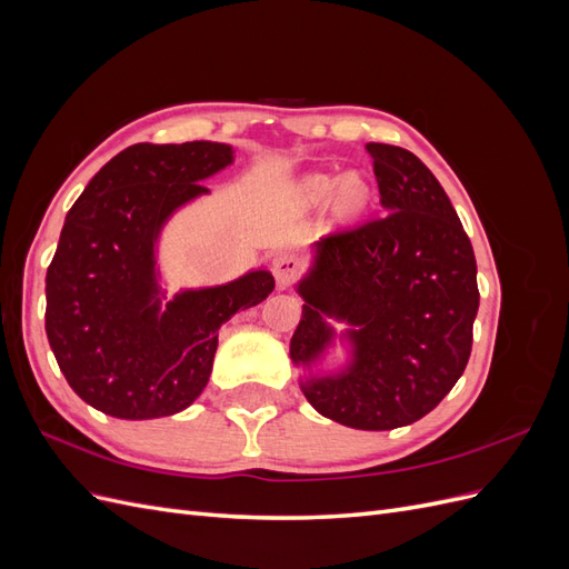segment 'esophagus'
Wrapping results in <instances>:
<instances>
[{"label": "esophagus", "instance_id": "esophagus-1", "mask_svg": "<svg viewBox=\"0 0 569 569\" xmlns=\"http://www.w3.org/2000/svg\"><path fill=\"white\" fill-rule=\"evenodd\" d=\"M301 272V261L295 253H278L272 261V274L278 280L280 287H289L299 278Z\"/></svg>", "mask_w": 569, "mask_h": 569}]
</instances>
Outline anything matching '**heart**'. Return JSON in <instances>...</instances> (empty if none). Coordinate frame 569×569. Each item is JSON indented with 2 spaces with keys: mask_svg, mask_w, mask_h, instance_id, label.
Here are the masks:
<instances>
[{
  "mask_svg": "<svg viewBox=\"0 0 569 569\" xmlns=\"http://www.w3.org/2000/svg\"><path fill=\"white\" fill-rule=\"evenodd\" d=\"M335 184H337L335 178H327V176H316V178L308 180V189H311V194L318 197V199L330 194L332 189H335ZM360 197H363V187H360L358 180L349 178L347 182L341 184V201H343V203L353 206V203L360 201Z\"/></svg>",
  "mask_w": 569,
  "mask_h": 569,
  "instance_id": "1",
  "label": "heart"
}]
</instances>
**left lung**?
<instances>
[{"instance_id": "1", "label": "left lung", "mask_w": 569, "mask_h": 569, "mask_svg": "<svg viewBox=\"0 0 569 569\" xmlns=\"http://www.w3.org/2000/svg\"><path fill=\"white\" fill-rule=\"evenodd\" d=\"M366 151L385 213L313 244L289 356L311 368L335 339L327 318L347 322L349 366L301 391L325 418L385 432L425 418L460 380L479 289L470 237L432 170L393 144Z\"/></svg>"}]
</instances>
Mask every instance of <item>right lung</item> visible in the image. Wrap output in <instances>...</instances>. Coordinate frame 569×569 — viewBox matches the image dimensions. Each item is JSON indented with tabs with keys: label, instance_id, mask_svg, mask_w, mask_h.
<instances>
[{
	"label": "right lung",
	"instance_id": "add662e5",
	"mask_svg": "<svg viewBox=\"0 0 569 569\" xmlns=\"http://www.w3.org/2000/svg\"><path fill=\"white\" fill-rule=\"evenodd\" d=\"M232 159L218 142L132 144L66 216L47 268L44 330L66 382L107 416L151 420L192 406L209 385L220 325L274 289L268 270H251L161 306V228Z\"/></svg>",
	"mask_w": 569,
	"mask_h": 569
}]
</instances>
